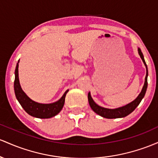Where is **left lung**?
I'll return each instance as SVG.
<instances>
[{
  "label": "left lung",
  "instance_id": "left-lung-1",
  "mask_svg": "<svg viewBox=\"0 0 158 158\" xmlns=\"http://www.w3.org/2000/svg\"><path fill=\"white\" fill-rule=\"evenodd\" d=\"M138 53H139V56H140L142 60L144 63L146 67V79H145V84L143 86V89H142L140 94L138 95V97L136 98L134 102H131L130 104H127V105L124 106V107L116 108V109H107V108H104L98 106V104H95L94 102V101L92 98L90 93L88 94V101L89 103V105L91 107L95 113H96L97 114L100 115L101 116L104 118H122L125 117V116H127V115L130 114L131 113H132L134 110L136 109V107H137L139 104V103L142 101V99L144 97L145 94H146L147 86H148V81H147V77H148V69H147V65L146 63V61L144 60V56L143 55V53H142L141 50L139 48H138Z\"/></svg>",
  "mask_w": 158,
  "mask_h": 158
}]
</instances>
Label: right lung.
Returning a JSON list of instances; mask_svg holds the SVG:
<instances>
[{
	"instance_id": "right-lung-1",
	"label": "right lung",
	"mask_w": 158,
	"mask_h": 158,
	"mask_svg": "<svg viewBox=\"0 0 158 158\" xmlns=\"http://www.w3.org/2000/svg\"><path fill=\"white\" fill-rule=\"evenodd\" d=\"M14 89L16 98L22 107L29 115L40 118H48L56 116L60 112L65 103V98L69 90L65 91L64 95L57 102L52 104H40L32 101L21 88L19 79V63H17L15 71Z\"/></svg>"
}]
</instances>
